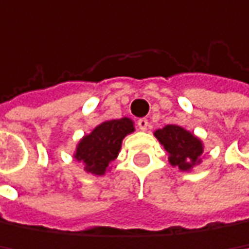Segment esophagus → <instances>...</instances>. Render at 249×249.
Segmentation results:
<instances>
[{
  "instance_id": "34e87169",
  "label": "esophagus",
  "mask_w": 249,
  "mask_h": 249,
  "mask_svg": "<svg viewBox=\"0 0 249 249\" xmlns=\"http://www.w3.org/2000/svg\"><path fill=\"white\" fill-rule=\"evenodd\" d=\"M138 127H139L141 130H148V127H149L148 119H139V120H138Z\"/></svg>"
}]
</instances>
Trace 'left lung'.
I'll list each match as a JSON object with an SVG mask.
<instances>
[{
  "label": "left lung",
  "mask_w": 249,
  "mask_h": 249,
  "mask_svg": "<svg viewBox=\"0 0 249 249\" xmlns=\"http://www.w3.org/2000/svg\"><path fill=\"white\" fill-rule=\"evenodd\" d=\"M155 138L168 154V161L180 171H191L201 162L204 151L201 139L177 124H167L154 132Z\"/></svg>",
  "instance_id": "obj_1"
}]
</instances>
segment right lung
Returning <instances> with one entry per match:
<instances>
[{
  "label": "right lung",
  "instance_id": "obj_1",
  "mask_svg": "<svg viewBox=\"0 0 249 249\" xmlns=\"http://www.w3.org/2000/svg\"><path fill=\"white\" fill-rule=\"evenodd\" d=\"M132 132H135V123L129 117L106 120L78 142L73 158L84 164L87 173L104 176L117 158L123 139Z\"/></svg>",
  "mask_w": 249,
  "mask_h": 249
}]
</instances>
